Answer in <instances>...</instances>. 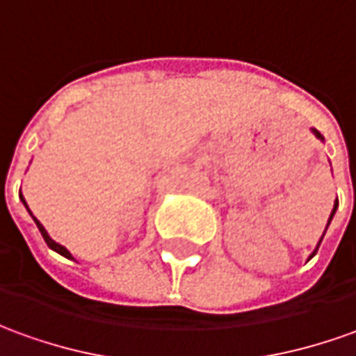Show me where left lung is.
Masks as SVG:
<instances>
[{
	"instance_id": "8db88e82",
	"label": "left lung",
	"mask_w": 356,
	"mask_h": 356,
	"mask_svg": "<svg viewBox=\"0 0 356 356\" xmlns=\"http://www.w3.org/2000/svg\"><path fill=\"white\" fill-rule=\"evenodd\" d=\"M312 134L316 137H318V139H322L323 141V137H322V134H320V131H316V129H314L312 127ZM337 205H339V203L335 202V205H333V211H332V215H330V220H327V227H330V222H332V219H333V215H335V209H337ZM327 227H325V230H327ZM323 234H325V232H323ZM323 234H322V238H323ZM322 238H320V242H318V246H316V250H314V254H316V252H318V248H320V244H322ZM312 254V256H314ZM310 256V257H312Z\"/></svg>"
}]
</instances>
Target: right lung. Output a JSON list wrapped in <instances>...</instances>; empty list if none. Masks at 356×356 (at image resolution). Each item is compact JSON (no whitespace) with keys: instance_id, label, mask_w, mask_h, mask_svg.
I'll return each mask as SVG.
<instances>
[{"instance_id":"right-lung-1","label":"right lung","mask_w":356,"mask_h":356,"mask_svg":"<svg viewBox=\"0 0 356 356\" xmlns=\"http://www.w3.org/2000/svg\"><path fill=\"white\" fill-rule=\"evenodd\" d=\"M21 202H23V203H24V207L29 209V205H26V202H24L23 195H21ZM29 213H31V211H29ZM31 215H33V213H31ZM33 219H34V217H33ZM34 222H36V227H38V230H40V234H42L44 242L48 244V248H51V250H54V252H58V254H61V256H63V257H67V259H73V256H71V254H70V252H67V250L63 248L61 244H58V242H54V240L50 238V234L46 232V229H44L42 222H40V220L34 219Z\"/></svg>"}]
</instances>
